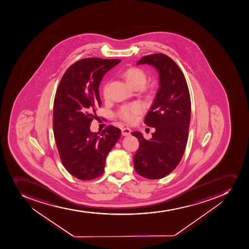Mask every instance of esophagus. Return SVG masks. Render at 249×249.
Listing matches in <instances>:
<instances>
[{
	"label": "esophagus",
	"mask_w": 249,
	"mask_h": 249,
	"mask_svg": "<svg viewBox=\"0 0 249 249\" xmlns=\"http://www.w3.org/2000/svg\"><path fill=\"white\" fill-rule=\"evenodd\" d=\"M130 133H131V130H130V128L124 127L122 129V135H124V136L130 135Z\"/></svg>",
	"instance_id": "esophagus-1"
}]
</instances>
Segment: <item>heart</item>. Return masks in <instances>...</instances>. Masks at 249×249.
<instances>
[{
	"label": "heart",
	"instance_id": "b5f03b06",
	"mask_svg": "<svg viewBox=\"0 0 249 249\" xmlns=\"http://www.w3.org/2000/svg\"><path fill=\"white\" fill-rule=\"evenodd\" d=\"M124 77L130 87H135L136 85H142L143 87V85L146 83V73L141 69L136 67L127 69L124 72ZM103 94L105 97L107 95V85H105L103 87ZM144 108V106L140 103L128 104L124 106L119 110V116L124 121L132 124L137 119L138 115L143 111Z\"/></svg>",
	"mask_w": 249,
	"mask_h": 249
}]
</instances>
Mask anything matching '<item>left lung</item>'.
Here are the masks:
<instances>
[{
	"label": "left lung",
	"instance_id": "obj_1",
	"mask_svg": "<svg viewBox=\"0 0 249 249\" xmlns=\"http://www.w3.org/2000/svg\"><path fill=\"white\" fill-rule=\"evenodd\" d=\"M147 64L157 70L160 88L144 123L155 127L150 140L139 131L134 167L139 175L150 179L167 176L176 169L184 153L191 120V98L187 81L176 62L167 55L155 53L142 57L136 65Z\"/></svg>",
	"mask_w": 249,
	"mask_h": 249
}]
</instances>
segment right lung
I'll return each mask as SVG.
<instances>
[{
  "instance_id": "right-lung-1",
  "label": "right lung",
  "mask_w": 249,
  "mask_h": 249,
  "mask_svg": "<svg viewBox=\"0 0 249 249\" xmlns=\"http://www.w3.org/2000/svg\"><path fill=\"white\" fill-rule=\"evenodd\" d=\"M119 59L89 57L69 67L55 94L53 128L57 151L69 173L81 180L103 175L106 159L121 136V130L108 125L102 131L89 126L101 107L99 85Z\"/></svg>"
}]
</instances>
